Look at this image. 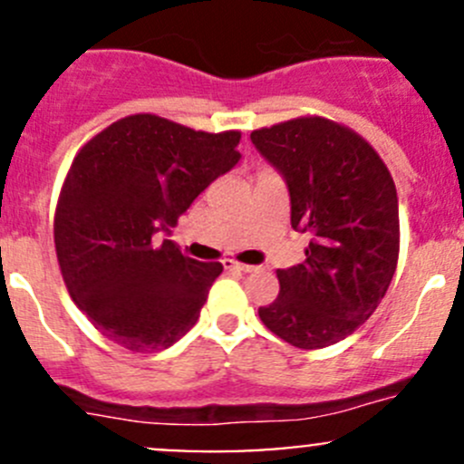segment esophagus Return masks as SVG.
<instances>
[{
	"instance_id": "34e87169",
	"label": "esophagus",
	"mask_w": 464,
	"mask_h": 464,
	"mask_svg": "<svg viewBox=\"0 0 464 464\" xmlns=\"http://www.w3.org/2000/svg\"><path fill=\"white\" fill-rule=\"evenodd\" d=\"M224 266H227V269H237V271H242V274H251V271H258L260 269V266L242 265V262H236V260H231V258L224 260Z\"/></svg>"
}]
</instances>
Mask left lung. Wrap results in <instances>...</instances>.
<instances>
[{
    "label": "left lung",
    "mask_w": 464,
    "mask_h": 464,
    "mask_svg": "<svg viewBox=\"0 0 464 464\" xmlns=\"http://www.w3.org/2000/svg\"><path fill=\"white\" fill-rule=\"evenodd\" d=\"M251 143L287 184L292 227L312 237L301 265L276 271L280 294L260 321L296 348L339 343L371 319L395 274L391 172L371 143L321 116L256 130Z\"/></svg>",
    "instance_id": "8db88e82"
}]
</instances>
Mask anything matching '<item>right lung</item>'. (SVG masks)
<instances>
[{
	"mask_svg": "<svg viewBox=\"0 0 464 464\" xmlns=\"http://www.w3.org/2000/svg\"><path fill=\"white\" fill-rule=\"evenodd\" d=\"M237 143L240 132L134 114L76 154L55 208V254L73 303L107 339L154 353L198 323L222 265L186 258L168 236L240 161Z\"/></svg>",
	"mask_w": 464,
	"mask_h": 464,
	"instance_id": "add662e5",
	"label": "right lung"
}]
</instances>
